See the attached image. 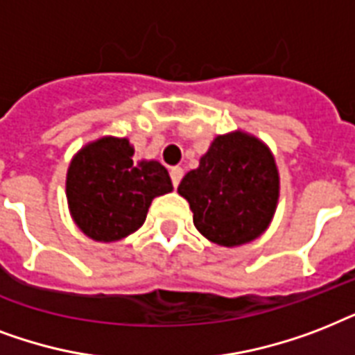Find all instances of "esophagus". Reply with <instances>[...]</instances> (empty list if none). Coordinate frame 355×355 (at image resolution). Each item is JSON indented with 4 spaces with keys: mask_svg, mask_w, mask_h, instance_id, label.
<instances>
[{
    "mask_svg": "<svg viewBox=\"0 0 355 355\" xmlns=\"http://www.w3.org/2000/svg\"><path fill=\"white\" fill-rule=\"evenodd\" d=\"M170 178H172V185L174 187L180 185L181 178H183V168H180V166H174V168L170 170Z\"/></svg>",
    "mask_w": 355,
    "mask_h": 355,
    "instance_id": "34e87169",
    "label": "esophagus"
}]
</instances>
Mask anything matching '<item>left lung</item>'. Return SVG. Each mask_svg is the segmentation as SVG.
Listing matches in <instances>:
<instances>
[{"mask_svg": "<svg viewBox=\"0 0 355 355\" xmlns=\"http://www.w3.org/2000/svg\"><path fill=\"white\" fill-rule=\"evenodd\" d=\"M178 192L191 205L203 237L220 246H239L259 237L270 224L279 178L270 150L237 131L216 137Z\"/></svg>", "mask_w": 355, "mask_h": 355, "instance_id": "1", "label": "left lung"}]
</instances>
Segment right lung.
<instances>
[{
    "mask_svg": "<svg viewBox=\"0 0 355 355\" xmlns=\"http://www.w3.org/2000/svg\"><path fill=\"white\" fill-rule=\"evenodd\" d=\"M172 191L157 161L133 163L128 139L105 137L85 146L66 175V198L79 230L94 241L112 243L137 232L155 196Z\"/></svg>",
    "mask_w": 355,
    "mask_h": 355,
    "instance_id": "1",
    "label": "right lung"
}]
</instances>
